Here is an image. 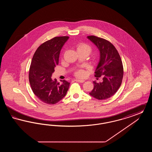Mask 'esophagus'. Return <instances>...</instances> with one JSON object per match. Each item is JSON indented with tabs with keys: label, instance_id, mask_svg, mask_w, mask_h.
<instances>
[{
	"label": "esophagus",
	"instance_id": "obj_1",
	"mask_svg": "<svg viewBox=\"0 0 152 152\" xmlns=\"http://www.w3.org/2000/svg\"><path fill=\"white\" fill-rule=\"evenodd\" d=\"M74 81H76V82H79V83H84L85 81V80H79V79H75Z\"/></svg>",
	"mask_w": 152,
	"mask_h": 152
}]
</instances>
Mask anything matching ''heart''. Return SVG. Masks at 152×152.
Here are the masks:
<instances>
[{"label":"heart","mask_w":152,"mask_h":152,"mask_svg":"<svg viewBox=\"0 0 152 152\" xmlns=\"http://www.w3.org/2000/svg\"><path fill=\"white\" fill-rule=\"evenodd\" d=\"M76 50L78 53L79 52H85L88 54V55L92 51V48L89 45H88L87 44L83 43H80L77 44L76 45ZM75 75L76 76H77L78 77H83L85 76L86 73L83 69H77L75 72Z\"/></svg>","instance_id":"b5f03b06"}]
</instances>
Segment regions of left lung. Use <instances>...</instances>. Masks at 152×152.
<instances>
[{
	"mask_svg": "<svg viewBox=\"0 0 152 152\" xmlns=\"http://www.w3.org/2000/svg\"><path fill=\"white\" fill-rule=\"evenodd\" d=\"M87 38L100 51V60L94 76H103L102 82L94 81V88L89 94L99 100H106L115 94L121 86L124 75L121 58L115 46L108 40L95 36Z\"/></svg>",
	"mask_w": 152,
	"mask_h": 152,
	"instance_id": "1",
	"label": "left lung"
}]
</instances>
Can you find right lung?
<instances>
[{
    "label": "right lung",
    "mask_w": 152,
    "mask_h": 152,
    "mask_svg": "<svg viewBox=\"0 0 152 152\" xmlns=\"http://www.w3.org/2000/svg\"><path fill=\"white\" fill-rule=\"evenodd\" d=\"M68 36L55 37L41 44L32 59L29 81L34 94L42 102L55 104L64 97L70 83L65 80L58 83L52 79L55 68L58 64L60 51Z\"/></svg>",
    "instance_id": "add662e5"
}]
</instances>
